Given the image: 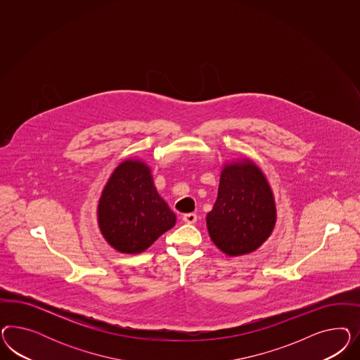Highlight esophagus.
I'll use <instances>...</instances> for the list:
<instances>
[{"instance_id": "1", "label": "esophagus", "mask_w": 360, "mask_h": 360, "mask_svg": "<svg viewBox=\"0 0 360 360\" xmlns=\"http://www.w3.org/2000/svg\"><path fill=\"white\" fill-rule=\"evenodd\" d=\"M184 221L187 223V224H194L196 221V214H193V212H190V214H184Z\"/></svg>"}]
</instances>
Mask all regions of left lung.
I'll return each mask as SVG.
<instances>
[{
  "instance_id": "left-lung-1",
  "label": "left lung",
  "mask_w": 360,
  "mask_h": 360,
  "mask_svg": "<svg viewBox=\"0 0 360 360\" xmlns=\"http://www.w3.org/2000/svg\"><path fill=\"white\" fill-rule=\"evenodd\" d=\"M274 224L272 190L262 170L248 160L224 166L217 202L207 214L208 233L219 250L229 256L256 251Z\"/></svg>"
}]
</instances>
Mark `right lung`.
Instances as JSON below:
<instances>
[{"mask_svg": "<svg viewBox=\"0 0 360 360\" xmlns=\"http://www.w3.org/2000/svg\"><path fill=\"white\" fill-rule=\"evenodd\" d=\"M100 231L122 253H140L174 227L175 214L158 195L150 169L139 160L116 167L98 200Z\"/></svg>", "mask_w": 360, "mask_h": 360, "instance_id": "right-lung-1", "label": "right lung"}]
</instances>
